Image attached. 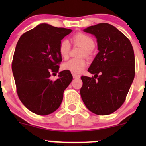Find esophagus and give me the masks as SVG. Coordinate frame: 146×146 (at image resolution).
I'll list each match as a JSON object with an SVG mask.
<instances>
[{"instance_id":"esophagus-1","label":"esophagus","mask_w":146,"mask_h":146,"mask_svg":"<svg viewBox=\"0 0 146 146\" xmlns=\"http://www.w3.org/2000/svg\"><path fill=\"white\" fill-rule=\"evenodd\" d=\"M73 78H80V76L79 75H78V74H75V73H73Z\"/></svg>"}]
</instances>
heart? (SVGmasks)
<instances>
[{
    "label": "heart",
    "instance_id": "1",
    "mask_svg": "<svg viewBox=\"0 0 146 146\" xmlns=\"http://www.w3.org/2000/svg\"><path fill=\"white\" fill-rule=\"evenodd\" d=\"M75 44L80 45L84 48L82 52V56H89L90 51L94 48L95 42L93 38L84 33H79L74 35L72 38ZM71 44L67 39H64L61 41L59 46V51L64 59L68 58L69 56ZM86 65V60L83 58H73L63 64L62 67L64 70L71 71L73 73H80L82 72L84 68Z\"/></svg>",
    "mask_w": 146,
    "mask_h": 146
}]
</instances>
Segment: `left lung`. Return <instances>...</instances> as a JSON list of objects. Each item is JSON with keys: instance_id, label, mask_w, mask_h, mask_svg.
I'll return each mask as SVG.
<instances>
[{"instance_id": "left-lung-1", "label": "left lung", "mask_w": 146, "mask_h": 146, "mask_svg": "<svg viewBox=\"0 0 146 146\" xmlns=\"http://www.w3.org/2000/svg\"><path fill=\"white\" fill-rule=\"evenodd\" d=\"M83 31L96 38L99 52L88 69L94 77H81L80 95L90 112L110 115L123 104L134 80L133 48L123 33L108 23L90 26Z\"/></svg>"}]
</instances>
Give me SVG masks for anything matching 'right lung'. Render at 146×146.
<instances>
[{
    "mask_svg": "<svg viewBox=\"0 0 146 146\" xmlns=\"http://www.w3.org/2000/svg\"><path fill=\"white\" fill-rule=\"evenodd\" d=\"M71 31L42 23L18 40L11 68L18 98L33 113L47 115L56 111L73 80L67 70L59 72L55 81L50 79L51 74L59 71L61 40Z\"/></svg>",
    "mask_w": 146,
    "mask_h": 146,
    "instance_id": "1",
    "label": "right lung"
}]
</instances>
